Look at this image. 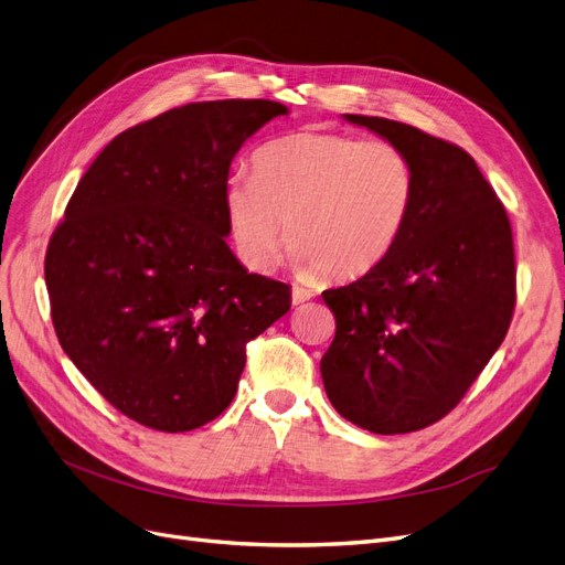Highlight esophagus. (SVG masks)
I'll list each match as a JSON object with an SVG mask.
<instances>
[{
    "label": "esophagus",
    "mask_w": 565,
    "mask_h": 565,
    "mask_svg": "<svg viewBox=\"0 0 565 565\" xmlns=\"http://www.w3.org/2000/svg\"><path fill=\"white\" fill-rule=\"evenodd\" d=\"M311 296V290L309 288H305V286H294V290H290V300H294V305H302V302H307Z\"/></svg>",
    "instance_id": "34e87169"
}]
</instances>
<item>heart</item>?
Masks as SVG:
<instances>
[{
	"instance_id": "heart-1",
	"label": "heart",
	"mask_w": 565,
	"mask_h": 565,
	"mask_svg": "<svg viewBox=\"0 0 565 565\" xmlns=\"http://www.w3.org/2000/svg\"><path fill=\"white\" fill-rule=\"evenodd\" d=\"M412 198V162L395 143L302 130L260 146L254 174H230L223 209L248 269L271 265L286 221L290 260L347 281L386 260L407 225Z\"/></svg>"
}]
</instances>
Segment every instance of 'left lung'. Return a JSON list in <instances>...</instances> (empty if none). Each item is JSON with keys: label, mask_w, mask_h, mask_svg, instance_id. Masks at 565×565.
Segmentation results:
<instances>
[{"label": "left lung", "mask_w": 565, "mask_h": 565, "mask_svg": "<svg viewBox=\"0 0 565 565\" xmlns=\"http://www.w3.org/2000/svg\"><path fill=\"white\" fill-rule=\"evenodd\" d=\"M409 158L412 212L382 265L323 290L335 340L321 359L328 398L377 435L447 416L503 344L516 302L512 227L461 146L412 125L344 114Z\"/></svg>", "instance_id": "obj_1"}]
</instances>
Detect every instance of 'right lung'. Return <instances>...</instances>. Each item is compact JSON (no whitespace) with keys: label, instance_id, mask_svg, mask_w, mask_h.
<instances>
[{"label":"right lung","instance_id":"add662e5","mask_svg":"<svg viewBox=\"0 0 565 565\" xmlns=\"http://www.w3.org/2000/svg\"><path fill=\"white\" fill-rule=\"evenodd\" d=\"M288 109L193 102L109 141L46 250L55 335L128 419L200 428L233 403L246 342L290 309V288L248 275L225 244L223 188L242 143Z\"/></svg>","mask_w":565,"mask_h":565}]
</instances>
